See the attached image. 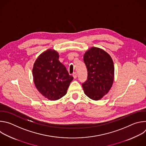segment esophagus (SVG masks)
I'll return each mask as SVG.
<instances>
[{
  "mask_svg": "<svg viewBox=\"0 0 146 146\" xmlns=\"http://www.w3.org/2000/svg\"><path fill=\"white\" fill-rule=\"evenodd\" d=\"M77 73H74L73 74V77H74V78H77Z\"/></svg>",
  "mask_w": 146,
  "mask_h": 146,
  "instance_id": "34e87169",
  "label": "esophagus"
}]
</instances>
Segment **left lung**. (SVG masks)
Masks as SVG:
<instances>
[{
	"label": "left lung",
	"instance_id": "left-lung-1",
	"mask_svg": "<svg viewBox=\"0 0 146 146\" xmlns=\"http://www.w3.org/2000/svg\"><path fill=\"white\" fill-rule=\"evenodd\" d=\"M88 71L87 80L82 84L85 94L97 100L108 94L111 88L114 74L112 58L106 51L92 47L84 55Z\"/></svg>",
	"mask_w": 146,
	"mask_h": 146
}]
</instances>
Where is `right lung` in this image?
I'll list each match as a JSON object with an SVG mask.
<instances>
[{
  "label": "right lung",
  "instance_id": "right-lung-1",
  "mask_svg": "<svg viewBox=\"0 0 146 146\" xmlns=\"http://www.w3.org/2000/svg\"><path fill=\"white\" fill-rule=\"evenodd\" d=\"M34 82L38 91L50 100L66 95L73 77L59 60V54L47 50L39 55L32 70Z\"/></svg>",
  "mask_w": 146,
  "mask_h": 146
}]
</instances>
